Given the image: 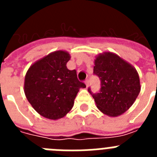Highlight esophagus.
<instances>
[{"label":"esophagus","instance_id":"34e87169","mask_svg":"<svg viewBox=\"0 0 157 157\" xmlns=\"http://www.w3.org/2000/svg\"><path fill=\"white\" fill-rule=\"evenodd\" d=\"M85 84H86V87L89 86V80L88 79L86 80V81H85Z\"/></svg>","mask_w":157,"mask_h":157}]
</instances>
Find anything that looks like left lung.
<instances>
[{
    "instance_id": "8db88e82",
    "label": "left lung",
    "mask_w": 157,
    "mask_h": 157,
    "mask_svg": "<svg viewBox=\"0 0 157 157\" xmlns=\"http://www.w3.org/2000/svg\"><path fill=\"white\" fill-rule=\"evenodd\" d=\"M94 74L101 79V91L96 94L90 88L88 91L102 113L116 117L132 106L141 90L134 66L114 52H105L95 57Z\"/></svg>"
}]
</instances>
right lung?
<instances>
[{
	"instance_id": "right-lung-1",
	"label": "right lung",
	"mask_w": 157,
	"mask_h": 157,
	"mask_svg": "<svg viewBox=\"0 0 157 157\" xmlns=\"http://www.w3.org/2000/svg\"><path fill=\"white\" fill-rule=\"evenodd\" d=\"M71 59L66 51L58 50L34 62L27 70L24 93L29 103L43 117L56 120L72 109L80 88L86 85L78 80L75 70H68Z\"/></svg>"
}]
</instances>
